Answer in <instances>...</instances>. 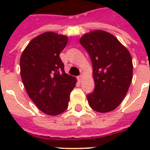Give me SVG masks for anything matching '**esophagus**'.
Returning a JSON list of instances; mask_svg holds the SVG:
<instances>
[{
	"instance_id": "esophagus-1",
	"label": "esophagus",
	"mask_w": 150,
	"mask_h": 150,
	"mask_svg": "<svg viewBox=\"0 0 150 150\" xmlns=\"http://www.w3.org/2000/svg\"><path fill=\"white\" fill-rule=\"evenodd\" d=\"M78 80H79V82H81V81H82V75H80L78 76Z\"/></svg>"
}]
</instances>
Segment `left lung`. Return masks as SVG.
Here are the masks:
<instances>
[{"label": "left lung", "mask_w": 150, "mask_h": 150, "mask_svg": "<svg viewBox=\"0 0 150 150\" xmlns=\"http://www.w3.org/2000/svg\"><path fill=\"white\" fill-rule=\"evenodd\" d=\"M79 42L93 64L95 89L87 95L89 105L100 113L112 111L125 98L132 82L130 53L115 36L102 30L85 34Z\"/></svg>", "instance_id": "obj_1"}]
</instances>
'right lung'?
I'll use <instances>...</instances> for the list:
<instances>
[{"mask_svg": "<svg viewBox=\"0 0 150 150\" xmlns=\"http://www.w3.org/2000/svg\"><path fill=\"white\" fill-rule=\"evenodd\" d=\"M68 37L47 32L32 40L20 58L21 77L32 101L49 115L63 113L68 106L76 79L66 74L60 53Z\"/></svg>", "mask_w": 150, "mask_h": 150, "instance_id": "1", "label": "right lung"}]
</instances>
